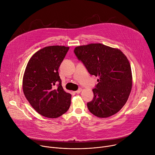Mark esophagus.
<instances>
[{
	"mask_svg": "<svg viewBox=\"0 0 155 155\" xmlns=\"http://www.w3.org/2000/svg\"><path fill=\"white\" fill-rule=\"evenodd\" d=\"M81 91H82V90L81 89V88H80V89H78L77 91H75V93H76L77 94H79Z\"/></svg>",
	"mask_w": 155,
	"mask_h": 155,
	"instance_id": "1",
	"label": "esophagus"
}]
</instances>
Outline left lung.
Wrapping results in <instances>:
<instances>
[{"mask_svg": "<svg viewBox=\"0 0 155 155\" xmlns=\"http://www.w3.org/2000/svg\"><path fill=\"white\" fill-rule=\"evenodd\" d=\"M74 52L88 72L99 77L93 90V99L87 103L90 112L99 118L118 112L132 88L131 68L126 56L121 50L101 43L79 46Z\"/></svg>", "mask_w": 155, "mask_h": 155, "instance_id": "1", "label": "left lung"}]
</instances>
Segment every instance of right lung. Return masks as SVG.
<instances>
[{"instance_id":"add662e5","label":"right lung","mask_w":155,"mask_h":155,"mask_svg":"<svg viewBox=\"0 0 155 155\" xmlns=\"http://www.w3.org/2000/svg\"><path fill=\"white\" fill-rule=\"evenodd\" d=\"M69 47L50 46L36 52L29 61L23 79V90L31 106L42 116L56 118L69 110L71 94L64 91L59 66Z\"/></svg>"}]
</instances>
